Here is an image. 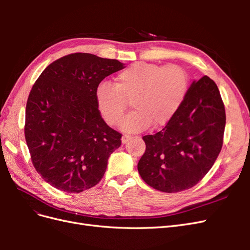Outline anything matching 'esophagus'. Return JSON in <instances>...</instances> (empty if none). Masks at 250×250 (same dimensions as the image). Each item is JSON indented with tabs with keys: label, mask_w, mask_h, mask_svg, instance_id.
<instances>
[{
	"label": "esophagus",
	"mask_w": 250,
	"mask_h": 250,
	"mask_svg": "<svg viewBox=\"0 0 250 250\" xmlns=\"http://www.w3.org/2000/svg\"><path fill=\"white\" fill-rule=\"evenodd\" d=\"M131 139H132L131 135H129V134H124L123 137H122V143H123V144H126L128 141L131 140Z\"/></svg>",
	"instance_id": "esophagus-1"
}]
</instances>
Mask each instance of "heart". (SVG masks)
<instances>
[{
	"label": "heart",
	"mask_w": 250,
	"mask_h": 250,
	"mask_svg": "<svg viewBox=\"0 0 250 250\" xmlns=\"http://www.w3.org/2000/svg\"><path fill=\"white\" fill-rule=\"evenodd\" d=\"M188 88V75L177 64L162 66L135 62L116 77L115 85L107 81L96 87L97 107L108 125H117L128 103L134 109L121 123L128 132L160 128L174 117Z\"/></svg>",
	"instance_id": "heart-1"
}]
</instances>
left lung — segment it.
I'll return each mask as SVG.
<instances>
[{"label":"left lung","mask_w":250,"mask_h":250,"mask_svg":"<svg viewBox=\"0 0 250 250\" xmlns=\"http://www.w3.org/2000/svg\"><path fill=\"white\" fill-rule=\"evenodd\" d=\"M225 108L216 83L194 81L184 102L161 131L143 137L145 153L138 164L147 185L177 193L197 185L213 167L223 145Z\"/></svg>","instance_id":"8db88e82"}]
</instances>
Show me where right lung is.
<instances>
[{"instance_id":"1","label":"right lung","mask_w":250,"mask_h":250,"mask_svg":"<svg viewBox=\"0 0 250 250\" xmlns=\"http://www.w3.org/2000/svg\"><path fill=\"white\" fill-rule=\"evenodd\" d=\"M117 59L88 53L59 58L42 71L26 105L25 139L37 173L57 190L80 193L95 187L122 134L101 117L95 92Z\"/></svg>"}]
</instances>
